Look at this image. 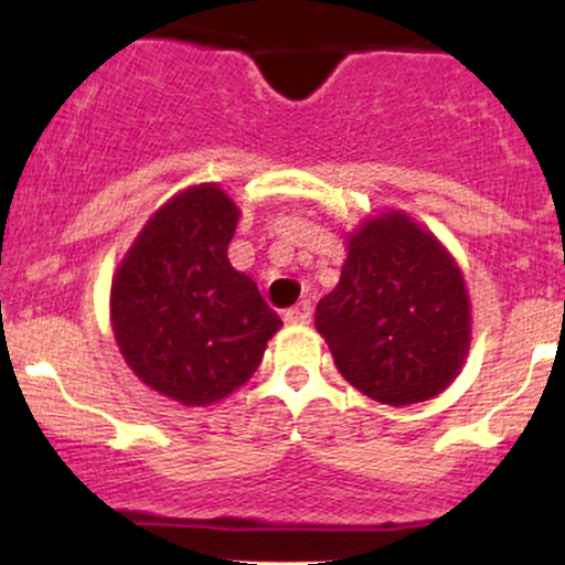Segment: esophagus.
I'll use <instances>...</instances> for the list:
<instances>
[{"label": "esophagus", "mask_w": 565, "mask_h": 565, "mask_svg": "<svg viewBox=\"0 0 565 565\" xmlns=\"http://www.w3.org/2000/svg\"><path fill=\"white\" fill-rule=\"evenodd\" d=\"M310 316H313V308H310L308 300H302V302H297L295 308H289L287 313H284V321H289V323H308Z\"/></svg>", "instance_id": "34e87169"}]
</instances>
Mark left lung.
<instances>
[{"mask_svg": "<svg viewBox=\"0 0 565 565\" xmlns=\"http://www.w3.org/2000/svg\"><path fill=\"white\" fill-rule=\"evenodd\" d=\"M334 364L380 404L406 406L451 385L470 350V300L454 257L401 212L348 236L340 284L316 308Z\"/></svg>", "mask_w": 565, "mask_h": 565, "instance_id": "obj_1", "label": "left lung"}]
</instances>
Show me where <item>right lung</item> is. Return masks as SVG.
Here are the masks:
<instances>
[{
    "label": "right lung",
    "mask_w": 565,
    "mask_h": 565,
    "mask_svg": "<svg viewBox=\"0 0 565 565\" xmlns=\"http://www.w3.org/2000/svg\"><path fill=\"white\" fill-rule=\"evenodd\" d=\"M238 206L215 183L153 212L111 281L116 345L148 387L206 406L242 387L281 329L257 284L228 260Z\"/></svg>",
    "instance_id": "obj_1"
}]
</instances>
